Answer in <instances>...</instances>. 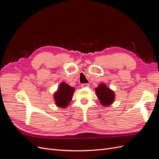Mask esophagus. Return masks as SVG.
Masks as SVG:
<instances>
[{"label": "esophagus", "instance_id": "1", "mask_svg": "<svg viewBox=\"0 0 159 159\" xmlns=\"http://www.w3.org/2000/svg\"><path fill=\"white\" fill-rule=\"evenodd\" d=\"M89 86V85L88 84H82L81 85V87L83 88H88Z\"/></svg>", "mask_w": 159, "mask_h": 159}]
</instances>
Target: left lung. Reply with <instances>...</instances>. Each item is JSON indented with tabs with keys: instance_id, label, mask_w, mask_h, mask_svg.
Instances as JSON below:
<instances>
[{
	"instance_id": "8db88e82",
	"label": "left lung",
	"mask_w": 159,
	"mask_h": 159,
	"mask_svg": "<svg viewBox=\"0 0 159 159\" xmlns=\"http://www.w3.org/2000/svg\"><path fill=\"white\" fill-rule=\"evenodd\" d=\"M95 92L101 103L104 106H109L113 102L114 92L109 89L105 84H100L95 89Z\"/></svg>"
}]
</instances>
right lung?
<instances>
[{
	"label": "right lung",
	"instance_id": "add662e5",
	"mask_svg": "<svg viewBox=\"0 0 159 159\" xmlns=\"http://www.w3.org/2000/svg\"><path fill=\"white\" fill-rule=\"evenodd\" d=\"M74 88L66 83H61L59 86V89L54 93V99L57 106L65 108L71 102Z\"/></svg>",
	"mask_w": 159,
	"mask_h": 159
}]
</instances>
